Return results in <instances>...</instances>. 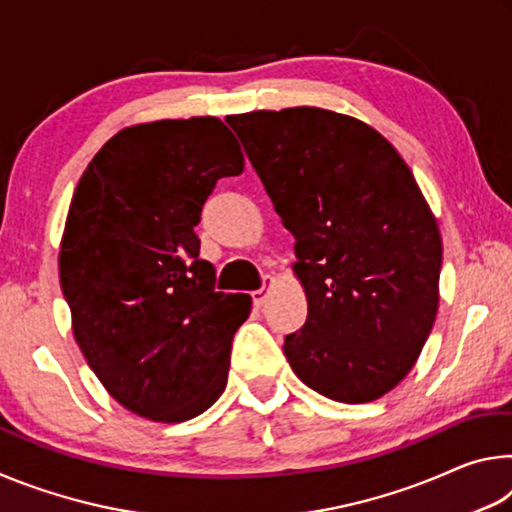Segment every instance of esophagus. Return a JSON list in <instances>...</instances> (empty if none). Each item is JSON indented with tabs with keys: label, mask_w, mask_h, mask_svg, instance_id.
I'll list each match as a JSON object with an SVG mask.
<instances>
[{
	"label": "esophagus",
	"mask_w": 512,
	"mask_h": 512,
	"mask_svg": "<svg viewBox=\"0 0 512 512\" xmlns=\"http://www.w3.org/2000/svg\"><path fill=\"white\" fill-rule=\"evenodd\" d=\"M268 282H273V280H271V277H268ZM268 291H271V289H268V287H264V289H257V291H253V293H250V296H253V302H255V305H257V307H262V305H264V302L268 300Z\"/></svg>",
	"instance_id": "34e87169"
}]
</instances>
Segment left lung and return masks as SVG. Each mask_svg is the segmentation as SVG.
Returning a JSON list of instances; mask_svg holds the SVG:
<instances>
[{
	"instance_id": "8db88e82",
	"label": "left lung",
	"mask_w": 512,
	"mask_h": 512,
	"mask_svg": "<svg viewBox=\"0 0 512 512\" xmlns=\"http://www.w3.org/2000/svg\"><path fill=\"white\" fill-rule=\"evenodd\" d=\"M293 237L305 327L284 339L300 381L363 404L400 384L438 314L443 239L395 146L323 108L225 119Z\"/></svg>"
}]
</instances>
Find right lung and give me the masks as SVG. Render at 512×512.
<instances>
[{
  "instance_id": "right-lung-1",
  "label": "right lung",
  "mask_w": 512,
  "mask_h": 512,
  "mask_svg": "<svg viewBox=\"0 0 512 512\" xmlns=\"http://www.w3.org/2000/svg\"><path fill=\"white\" fill-rule=\"evenodd\" d=\"M244 153L216 117L128 126L76 185L60 241L74 339L103 388L142 418L185 422L228 384L246 293L214 291L194 228Z\"/></svg>"
}]
</instances>
